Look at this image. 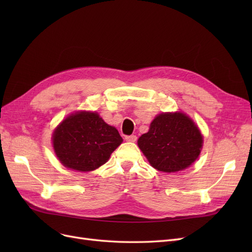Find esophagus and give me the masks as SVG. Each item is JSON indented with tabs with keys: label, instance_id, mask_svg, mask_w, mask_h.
<instances>
[{
	"label": "esophagus",
	"instance_id": "1",
	"mask_svg": "<svg viewBox=\"0 0 252 252\" xmlns=\"http://www.w3.org/2000/svg\"><path fill=\"white\" fill-rule=\"evenodd\" d=\"M125 140L127 142H135L136 141V135H126L125 136Z\"/></svg>",
	"mask_w": 252,
	"mask_h": 252
}]
</instances>
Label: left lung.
I'll list each match as a JSON object with an SVG mask.
<instances>
[{
  "instance_id": "obj_1",
  "label": "left lung",
  "mask_w": 252,
  "mask_h": 252,
  "mask_svg": "<svg viewBox=\"0 0 252 252\" xmlns=\"http://www.w3.org/2000/svg\"><path fill=\"white\" fill-rule=\"evenodd\" d=\"M138 145L154 168L163 172L184 170L199 158L203 135L183 112H162L151 122Z\"/></svg>"
}]
</instances>
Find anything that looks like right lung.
Wrapping results in <instances>:
<instances>
[{"label": "right lung", "mask_w": 252, "mask_h": 252, "mask_svg": "<svg viewBox=\"0 0 252 252\" xmlns=\"http://www.w3.org/2000/svg\"><path fill=\"white\" fill-rule=\"evenodd\" d=\"M123 139L96 112L78 111L63 120L52 134L60 162L69 169L93 171L108 161Z\"/></svg>", "instance_id": "1"}]
</instances>
